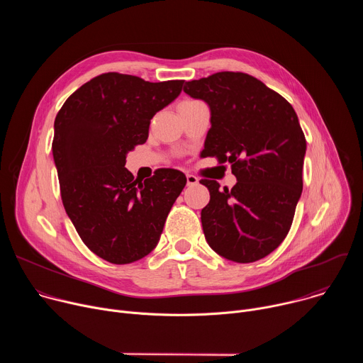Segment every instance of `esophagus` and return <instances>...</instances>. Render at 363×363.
<instances>
[{
    "label": "esophagus",
    "mask_w": 363,
    "mask_h": 363,
    "mask_svg": "<svg viewBox=\"0 0 363 363\" xmlns=\"http://www.w3.org/2000/svg\"><path fill=\"white\" fill-rule=\"evenodd\" d=\"M198 182H199V179H198L195 175H191V174H188V175H186V184H188V186L196 185Z\"/></svg>",
    "instance_id": "esophagus-1"
}]
</instances>
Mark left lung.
Masks as SVG:
<instances>
[{
	"mask_svg": "<svg viewBox=\"0 0 363 363\" xmlns=\"http://www.w3.org/2000/svg\"><path fill=\"white\" fill-rule=\"evenodd\" d=\"M184 91L211 112L202 157L230 162L237 184L201 179L210 202L201 211L206 242L227 260L252 263L286 238L303 189L306 139L290 103L258 79L220 72L186 82Z\"/></svg>",
	"mask_w": 363,
	"mask_h": 363,
	"instance_id": "obj_1",
	"label": "left lung"
}]
</instances>
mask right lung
<instances>
[{"instance_id": "obj_1", "label": "right lung", "mask_w": 363, "mask_h": 363, "mask_svg": "<svg viewBox=\"0 0 363 363\" xmlns=\"http://www.w3.org/2000/svg\"><path fill=\"white\" fill-rule=\"evenodd\" d=\"M182 84L105 73L79 87L56 116L51 149L65 210L89 250L109 263L138 262L157 247L186 184L177 169L139 182L125 168L128 152L146 142L150 119Z\"/></svg>"}]
</instances>
